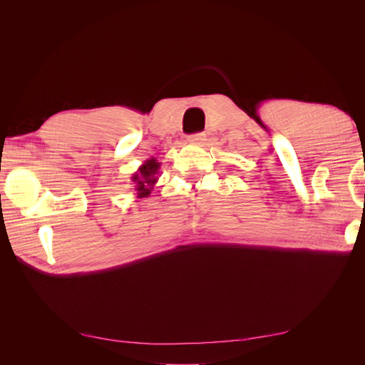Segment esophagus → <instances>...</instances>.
<instances>
[{
	"instance_id": "34e87169",
	"label": "esophagus",
	"mask_w": 365,
	"mask_h": 365,
	"mask_svg": "<svg viewBox=\"0 0 365 365\" xmlns=\"http://www.w3.org/2000/svg\"><path fill=\"white\" fill-rule=\"evenodd\" d=\"M204 140H205V134H202V132H200V134L189 135V138H187V141L192 143V145H201Z\"/></svg>"
}]
</instances>
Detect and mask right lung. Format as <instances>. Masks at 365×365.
<instances>
[{"mask_svg":"<svg viewBox=\"0 0 365 365\" xmlns=\"http://www.w3.org/2000/svg\"><path fill=\"white\" fill-rule=\"evenodd\" d=\"M161 164L155 158H149L143 163L137 172L132 173L130 180L135 187V195L138 197H148L158 181Z\"/></svg>","mask_w":365,"mask_h":365,"instance_id":"1","label":"right lung"}]
</instances>
